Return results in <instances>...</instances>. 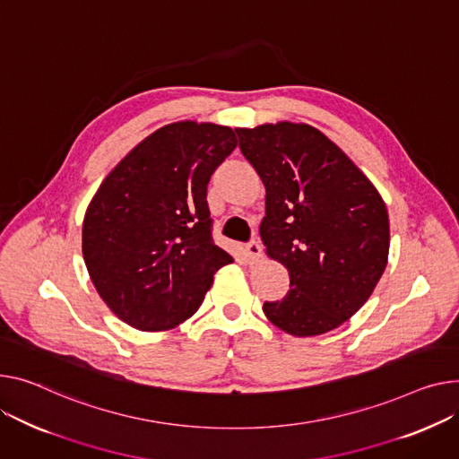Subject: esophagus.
<instances>
[{
    "label": "esophagus",
    "mask_w": 459,
    "mask_h": 459,
    "mask_svg": "<svg viewBox=\"0 0 459 459\" xmlns=\"http://www.w3.org/2000/svg\"><path fill=\"white\" fill-rule=\"evenodd\" d=\"M246 251H247V258H249L251 264H256L262 258V246H260L258 241H255V239L251 243H247Z\"/></svg>",
    "instance_id": "1"
}]
</instances>
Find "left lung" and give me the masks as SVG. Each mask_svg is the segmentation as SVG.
<instances>
[{
	"instance_id": "1",
	"label": "left lung",
	"mask_w": 459,
	"mask_h": 459,
	"mask_svg": "<svg viewBox=\"0 0 459 459\" xmlns=\"http://www.w3.org/2000/svg\"><path fill=\"white\" fill-rule=\"evenodd\" d=\"M265 186L260 238L290 273V293L265 317L295 338L326 333L375 291L389 255L387 208L365 173L308 124L238 127Z\"/></svg>"
}]
</instances>
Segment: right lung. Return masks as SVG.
<instances>
[{"label": "right lung", "mask_w": 459, "mask_h": 459, "mask_svg": "<svg viewBox=\"0 0 459 459\" xmlns=\"http://www.w3.org/2000/svg\"><path fill=\"white\" fill-rule=\"evenodd\" d=\"M238 145L230 127L175 121L105 177L82 221V258L107 307L142 332L190 319L232 256L210 232L208 180Z\"/></svg>", "instance_id": "right-lung-1"}]
</instances>
